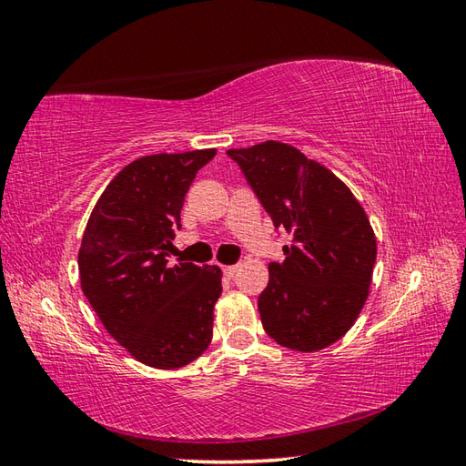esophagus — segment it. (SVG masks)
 Instances as JSON below:
<instances>
[{"label":"esophagus","mask_w":466,"mask_h":466,"mask_svg":"<svg viewBox=\"0 0 466 466\" xmlns=\"http://www.w3.org/2000/svg\"><path fill=\"white\" fill-rule=\"evenodd\" d=\"M236 271H238L236 265H224V268H222V273H224L226 279H232L236 275Z\"/></svg>","instance_id":"esophagus-1"}]
</instances>
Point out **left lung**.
<instances>
[{
	"label": "left lung",
	"mask_w": 466,
	"mask_h": 466,
	"mask_svg": "<svg viewBox=\"0 0 466 466\" xmlns=\"http://www.w3.org/2000/svg\"><path fill=\"white\" fill-rule=\"evenodd\" d=\"M240 166L275 228L292 234L285 261L269 263L258 299L263 329L283 348L336 343L369 297L377 238L348 185L295 146L268 140L226 152Z\"/></svg>",
	"instance_id": "obj_1"
}]
</instances>
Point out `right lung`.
<instances>
[{
    "label": "right lung",
    "instance_id": "add662e5",
    "mask_svg": "<svg viewBox=\"0 0 466 466\" xmlns=\"http://www.w3.org/2000/svg\"><path fill=\"white\" fill-rule=\"evenodd\" d=\"M217 150L144 156L123 167L93 208L77 254L82 290L105 329L154 369H179L212 339L222 292L217 265H169L181 207Z\"/></svg>",
    "mask_w": 466,
    "mask_h": 466
}]
</instances>
